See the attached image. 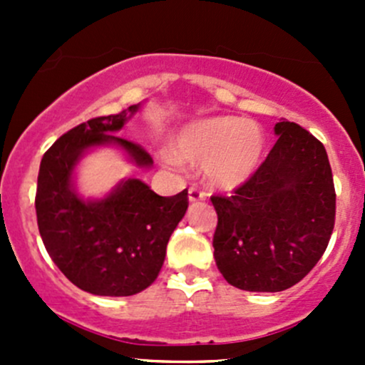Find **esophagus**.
Instances as JSON below:
<instances>
[{
    "label": "esophagus",
    "instance_id": "obj_1",
    "mask_svg": "<svg viewBox=\"0 0 365 365\" xmlns=\"http://www.w3.org/2000/svg\"><path fill=\"white\" fill-rule=\"evenodd\" d=\"M206 197L205 192H201L200 189H196V187H190L189 189V201L190 203H196V201H203Z\"/></svg>",
    "mask_w": 365,
    "mask_h": 365
}]
</instances>
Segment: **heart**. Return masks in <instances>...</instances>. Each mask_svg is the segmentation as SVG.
I'll return each mask as SVG.
<instances>
[{"mask_svg": "<svg viewBox=\"0 0 365 365\" xmlns=\"http://www.w3.org/2000/svg\"><path fill=\"white\" fill-rule=\"evenodd\" d=\"M173 153H165L168 164L176 159L201 162V171L210 187L233 190L244 185L256 173L264 153V134L254 121L235 116H212L192 121L176 132Z\"/></svg>", "mask_w": 365, "mask_h": 365, "instance_id": "b5f03b06", "label": "heart"}]
</instances>
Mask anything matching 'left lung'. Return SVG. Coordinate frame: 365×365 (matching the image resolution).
I'll use <instances>...</instances> for the list:
<instances>
[{
    "instance_id": "1",
    "label": "left lung",
    "mask_w": 365,
    "mask_h": 365,
    "mask_svg": "<svg viewBox=\"0 0 365 365\" xmlns=\"http://www.w3.org/2000/svg\"><path fill=\"white\" fill-rule=\"evenodd\" d=\"M277 143L233 196H212L213 256L231 286L275 293L314 268L336 222L327 150L293 121L275 123Z\"/></svg>"
}]
</instances>
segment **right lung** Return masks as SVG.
Returning <instances> with one entry per match:
<instances>
[{"label": "right lung", "instance_id": "obj_1", "mask_svg": "<svg viewBox=\"0 0 365 365\" xmlns=\"http://www.w3.org/2000/svg\"><path fill=\"white\" fill-rule=\"evenodd\" d=\"M138 111L139 104L77 125L40 162L35 197L40 237L65 277L91 295L130 297L148 288L189 206L187 189L164 197L138 178L121 180L102 200L77 194L73 169L95 146L116 145L139 168H152L143 146L114 135Z\"/></svg>", "mask_w": 365, "mask_h": 365}]
</instances>
